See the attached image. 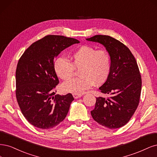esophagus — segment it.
Wrapping results in <instances>:
<instances>
[{"label": "esophagus", "mask_w": 157, "mask_h": 157, "mask_svg": "<svg viewBox=\"0 0 157 157\" xmlns=\"http://www.w3.org/2000/svg\"><path fill=\"white\" fill-rule=\"evenodd\" d=\"M73 97L75 99H77L78 98H80L81 97H82V96L80 94H73Z\"/></svg>", "instance_id": "34e87169"}]
</instances>
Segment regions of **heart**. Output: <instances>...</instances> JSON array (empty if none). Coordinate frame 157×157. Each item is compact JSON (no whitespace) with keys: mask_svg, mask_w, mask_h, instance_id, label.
I'll return each instance as SVG.
<instances>
[{"mask_svg":"<svg viewBox=\"0 0 157 157\" xmlns=\"http://www.w3.org/2000/svg\"><path fill=\"white\" fill-rule=\"evenodd\" d=\"M112 67L110 55L105 49H97L84 45L73 52L71 62L64 57L55 59L53 69L63 80L71 78L75 69L79 70L80 78L72 79L63 83L62 89L66 93L81 94L93 87L104 83L108 79Z\"/></svg>","mask_w":157,"mask_h":157,"instance_id":"heart-1","label":"heart"}]
</instances>
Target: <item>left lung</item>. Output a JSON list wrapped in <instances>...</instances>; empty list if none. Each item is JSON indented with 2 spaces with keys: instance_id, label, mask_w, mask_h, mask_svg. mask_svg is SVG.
Wrapping results in <instances>:
<instances>
[{
  "instance_id": "left-lung-1",
  "label": "left lung",
  "mask_w": 157,
  "mask_h": 157,
  "mask_svg": "<svg viewBox=\"0 0 157 157\" xmlns=\"http://www.w3.org/2000/svg\"><path fill=\"white\" fill-rule=\"evenodd\" d=\"M86 40L102 44L112 60L109 77L99 88L101 93L112 96L96 98L90 113L95 121L108 128L122 127L130 121L140 102L141 78L137 62L125 45L109 36L95 35Z\"/></svg>"
}]
</instances>
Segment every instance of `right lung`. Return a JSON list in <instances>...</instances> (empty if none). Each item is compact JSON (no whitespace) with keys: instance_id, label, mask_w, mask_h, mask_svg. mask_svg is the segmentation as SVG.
<instances>
[{"instance_id":"obj_1","label":"right lung","mask_w":157,"mask_h":157,"mask_svg":"<svg viewBox=\"0 0 157 157\" xmlns=\"http://www.w3.org/2000/svg\"><path fill=\"white\" fill-rule=\"evenodd\" d=\"M79 41L59 35H48L34 42L20 57L16 72V95L29 123L42 129L52 128L65 119L72 94H55L59 83L54 59L62 51Z\"/></svg>"}]
</instances>
